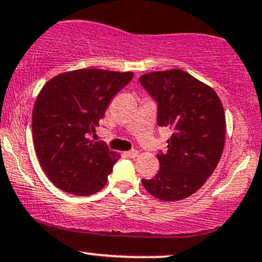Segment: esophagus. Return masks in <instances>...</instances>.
Wrapping results in <instances>:
<instances>
[{
	"mask_svg": "<svg viewBox=\"0 0 262 262\" xmlns=\"http://www.w3.org/2000/svg\"><path fill=\"white\" fill-rule=\"evenodd\" d=\"M124 154L126 158H136V157H138V150H136V149H132V150L125 151Z\"/></svg>",
	"mask_w": 262,
	"mask_h": 262,
	"instance_id": "obj_1",
	"label": "esophagus"
}]
</instances>
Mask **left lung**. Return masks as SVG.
Listing matches in <instances>:
<instances>
[{
  "instance_id": "obj_1",
  "label": "left lung",
  "mask_w": 262,
  "mask_h": 262,
  "mask_svg": "<svg viewBox=\"0 0 262 262\" xmlns=\"http://www.w3.org/2000/svg\"><path fill=\"white\" fill-rule=\"evenodd\" d=\"M140 84L158 103V125L171 129L160 169L142 179L150 195L164 201L190 196L214 173L225 143V113L216 92L182 70L143 74Z\"/></svg>"
}]
</instances>
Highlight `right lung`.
Instances as JSON below:
<instances>
[{
	"label": "right lung",
	"mask_w": 262,
	"mask_h": 262,
	"mask_svg": "<svg viewBox=\"0 0 262 262\" xmlns=\"http://www.w3.org/2000/svg\"><path fill=\"white\" fill-rule=\"evenodd\" d=\"M133 77V72L85 68L58 74L41 89L32 113L33 144L43 171L57 188L87 196L107 184L119 155L88 137Z\"/></svg>",
	"instance_id": "right-lung-1"
}]
</instances>
